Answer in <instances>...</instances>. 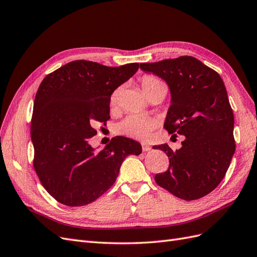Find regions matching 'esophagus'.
Returning <instances> with one entry per match:
<instances>
[{
	"instance_id": "1",
	"label": "esophagus",
	"mask_w": 257,
	"mask_h": 257,
	"mask_svg": "<svg viewBox=\"0 0 257 257\" xmlns=\"http://www.w3.org/2000/svg\"><path fill=\"white\" fill-rule=\"evenodd\" d=\"M142 147H143V151H144V152L150 151V150L152 149L151 146H150L149 144H147V143H143V144H142Z\"/></svg>"
}]
</instances>
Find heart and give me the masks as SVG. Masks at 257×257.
Returning a JSON list of instances; mask_svg holds the SVG:
<instances>
[{
    "mask_svg": "<svg viewBox=\"0 0 257 257\" xmlns=\"http://www.w3.org/2000/svg\"><path fill=\"white\" fill-rule=\"evenodd\" d=\"M142 88L146 95L148 93L157 89H166L165 83L158 77L152 75H147L142 79ZM120 89H116L112 92L110 96V103L114 104L118 99ZM155 127V121L147 118V116L131 114L124 118L118 124V132L123 135H126L137 139H146L149 137L152 130Z\"/></svg>",
    "mask_w": 257,
    "mask_h": 257,
    "instance_id": "obj_1",
    "label": "heart"
}]
</instances>
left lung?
<instances>
[{"instance_id":"left-lung-1","label":"left lung","mask_w":257,"mask_h":257,"mask_svg":"<svg viewBox=\"0 0 257 257\" xmlns=\"http://www.w3.org/2000/svg\"><path fill=\"white\" fill-rule=\"evenodd\" d=\"M141 68L165 80L170 106L164 123L169 134L185 136L179 150L155 146L169 159L154 179L175 196L194 200L212 192L226 174L236 145L234 113L220 75L189 56L142 63Z\"/></svg>"}]
</instances>
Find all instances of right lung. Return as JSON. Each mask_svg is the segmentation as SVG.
<instances>
[{
    "label": "right lung",
    "instance_id": "obj_1",
    "mask_svg": "<svg viewBox=\"0 0 257 257\" xmlns=\"http://www.w3.org/2000/svg\"><path fill=\"white\" fill-rule=\"evenodd\" d=\"M138 63L118 67L77 60L47 75L37 90L31 121L33 165L50 195L69 207L85 206L114 183L127 155L142 145L116 136L103 150L89 144L93 125L109 120L112 92L127 81Z\"/></svg>",
    "mask_w": 257,
    "mask_h": 257
}]
</instances>
